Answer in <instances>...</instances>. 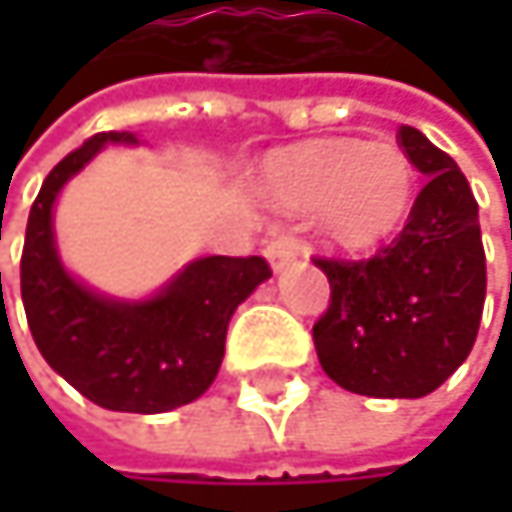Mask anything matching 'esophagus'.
Here are the masks:
<instances>
[{
  "mask_svg": "<svg viewBox=\"0 0 512 512\" xmlns=\"http://www.w3.org/2000/svg\"><path fill=\"white\" fill-rule=\"evenodd\" d=\"M299 252V243L290 237V234H284V231H275L272 234V240L266 243V249H263V255L269 260V266H272V272H281L293 257Z\"/></svg>",
  "mask_w": 512,
  "mask_h": 512,
  "instance_id": "esophagus-1",
  "label": "esophagus"
}]
</instances>
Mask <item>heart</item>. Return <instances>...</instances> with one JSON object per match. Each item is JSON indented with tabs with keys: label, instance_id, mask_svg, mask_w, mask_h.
<instances>
[{
	"label": "heart",
	"instance_id": "1",
	"mask_svg": "<svg viewBox=\"0 0 512 512\" xmlns=\"http://www.w3.org/2000/svg\"><path fill=\"white\" fill-rule=\"evenodd\" d=\"M266 186L281 210H320L323 231L338 246L367 249L403 222L415 171L397 145L335 139L275 156L266 165Z\"/></svg>",
	"mask_w": 512,
	"mask_h": 512
}]
</instances>
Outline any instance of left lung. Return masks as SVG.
Returning <instances> with one entry per match:
<instances>
[{
    "label": "left lung",
    "instance_id": "8db88e82",
    "mask_svg": "<svg viewBox=\"0 0 512 512\" xmlns=\"http://www.w3.org/2000/svg\"><path fill=\"white\" fill-rule=\"evenodd\" d=\"M397 139L427 183L406 228L370 260H314L332 287L314 347L341 388L415 400L436 391L474 347L486 255L460 165L415 127H400Z\"/></svg>",
    "mask_w": 512,
    "mask_h": 512
}]
</instances>
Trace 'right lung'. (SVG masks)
I'll list each match as a JSON object with an SVG mask.
<instances>
[{"label":"right lung","instance_id":"right-lung-1","mask_svg":"<svg viewBox=\"0 0 512 512\" xmlns=\"http://www.w3.org/2000/svg\"><path fill=\"white\" fill-rule=\"evenodd\" d=\"M106 145L133 133H97L44 180L26 225L20 290L32 338L52 370L91 403L156 415L198 400L225 358L228 323L272 272L263 257L210 255L186 263L148 299H118L82 284L58 255L52 210Z\"/></svg>","mask_w":512,"mask_h":512}]
</instances>
